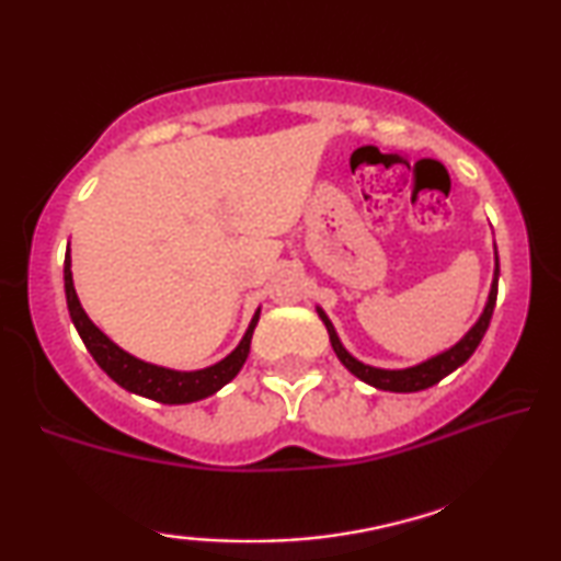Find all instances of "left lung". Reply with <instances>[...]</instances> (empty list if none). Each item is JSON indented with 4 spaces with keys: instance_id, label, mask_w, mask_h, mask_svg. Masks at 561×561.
Returning a JSON list of instances; mask_svg holds the SVG:
<instances>
[{
    "instance_id": "obj_1",
    "label": "left lung",
    "mask_w": 561,
    "mask_h": 561,
    "mask_svg": "<svg viewBox=\"0 0 561 561\" xmlns=\"http://www.w3.org/2000/svg\"><path fill=\"white\" fill-rule=\"evenodd\" d=\"M496 296H499V253H496V271H493L491 294H489V300H485L481 319L470 327L468 334L462 336L456 346L445 348V352L430 356L427 362H420V364H415V367H408V369H379V367H369V364L354 359V356L344 348V344L339 341L336 329H334V323L329 321V316L323 313L321 308H316V311H319L323 327H327V331H329L331 346H334L339 362L344 364V367L352 371L354 377H359L362 381H367V385L377 387V389H385V392H420V389L437 385L443 377H448L450 371H456L460 364H466L470 359V354L476 352L485 334V329H489L493 306H496Z\"/></svg>"
}]
</instances>
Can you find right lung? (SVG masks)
Instances as JSON below:
<instances>
[{"label":"right lung","mask_w":561,"mask_h":561,"mask_svg":"<svg viewBox=\"0 0 561 561\" xmlns=\"http://www.w3.org/2000/svg\"><path fill=\"white\" fill-rule=\"evenodd\" d=\"M62 278H65V298H68V311L70 319L76 323L80 339L99 367L108 375L116 385H121L128 392L149 397V400H157L161 404H186L205 400V397L215 394L217 389H222L227 381L234 379V375L242 369L248 354H250V339H253V331L257 327V319H261V308H257L253 321L245 331V336L234 352L225 356L222 362L213 364V367L197 369V371H176L167 367H157V364L141 362L124 352L118 344L103 334V331L95 327V323L88 319V313L80 306L76 286H72V271H70V245L68 253H65V265H62Z\"/></svg>","instance_id":"1"}]
</instances>
